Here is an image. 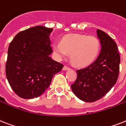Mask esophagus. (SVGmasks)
Segmentation results:
<instances>
[{"label":"esophagus","instance_id":"1","mask_svg":"<svg viewBox=\"0 0 126 126\" xmlns=\"http://www.w3.org/2000/svg\"><path fill=\"white\" fill-rule=\"evenodd\" d=\"M64 71H67V70H70L71 69V68L69 67H67V66H66V65H65L64 67H63V69Z\"/></svg>","mask_w":126,"mask_h":126}]
</instances>
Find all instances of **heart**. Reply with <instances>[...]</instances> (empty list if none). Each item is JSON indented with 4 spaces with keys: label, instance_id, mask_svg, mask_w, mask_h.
<instances>
[{
    "label": "heart",
    "instance_id": "1",
    "mask_svg": "<svg viewBox=\"0 0 126 126\" xmlns=\"http://www.w3.org/2000/svg\"><path fill=\"white\" fill-rule=\"evenodd\" d=\"M53 48L60 59L65 58L70 53V59L74 65L86 67L96 59L100 43L95 36L67 35L62 38L61 43L55 42Z\"/></svg>",
    "mask_w": 126,
    "mask_h": 126
}]
</instances>
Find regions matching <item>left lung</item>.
Here are the masks:
<instances>
[{"label": "left lung", "instance_id": "8db88e82", "mask_svg": "<svg viewBox=\"0 0 126 126\" xmlns=\"http://www.w3.org/2000/svg\"><path fill=\"white\" fill-rule=\"evenodd\" d=\"M101 50L91 65L77 70V78L71 85L73 93L80 100L93 102L105 96L116 84L119 75L120 57L117 44L111 37L97 30Z\"/></svg>", "mask_w": 126, "mask_h": 126}]
</instances>
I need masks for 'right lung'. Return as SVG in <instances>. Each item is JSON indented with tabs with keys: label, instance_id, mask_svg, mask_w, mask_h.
Returning a JSON list of instances; mask_svg holds the SVG:
<instances>
[{
	"label": "right lung",
	"instance_id": "add662e5",
	"mask_svg": "<svg viewBox=\"0 0 126 126\" xmlns=\"http://www.w3.org/2000/svg\"><path fill=\"white\" fill-rule=\"evenodd\" d=\"M53 28L42 26L19 32L8 47L6 75L18 96L31 99L40 96L49 86L53 77L63 65L50 55Z\"/></svg>",
	"mask_w": 126,
	"mask_h": 126
}]
</instances>
